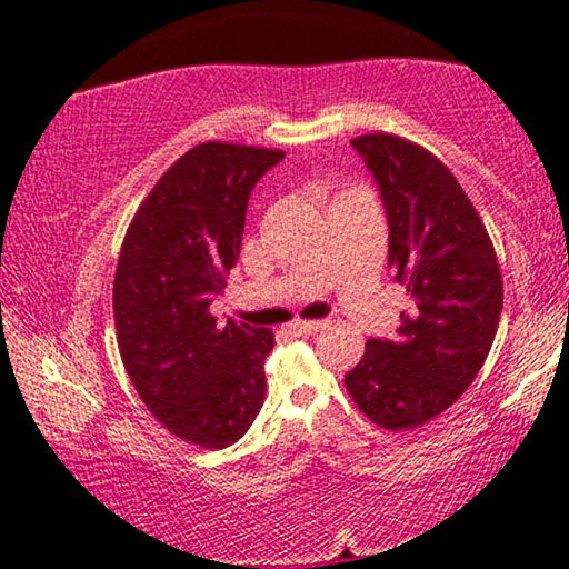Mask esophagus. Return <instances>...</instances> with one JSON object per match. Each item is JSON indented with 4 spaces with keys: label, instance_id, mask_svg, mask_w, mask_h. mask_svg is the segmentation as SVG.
<instances>
[{
    "label": "esophagus",
    "instance_id": "esophagus-1",
    "mask_svg": "<svg viewBox=\"0 0 569 569\" xmlns=\"http://www.w3.org/2000/svg\"><path fill=\"white\" fill-rule=\"evenodd\" d=\"M326 326H329V321H296V323H291V331L296 336H311L316 331L326 329Z\"/></svg>",
    "mask_w": 569,
    "mask_h": 569
}]
</instances>
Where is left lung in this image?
Segmentation results:
<instances>
[{
    "label": "left lung",
    "instance_id": "left-lung-1",
    "mask_svg": "<svg viewBox=\"0 0 569 569\" xmlns=\"http://www.w3.org/2000/svg\"><path fill=\"white\" fill-rule=\"evenodd\" d=\"M377 180L389 268L409 293L393 339H369L346 373L351 399L391 431L449 409L485 363L502 313V273L475 206L439 158L389 132L351 140Z\"/></svg>",
    "mask_w": 569,
    "mask_h": 569
}]
</instances>
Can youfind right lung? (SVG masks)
Wrapping results in <instances>:
<instances>
[{"instance_id":"right-lung-1","label":"right lung","mask_w":569,"mask_h":569,"mask_svg":"<svg viewBox=\"0 0 569 569\" xmlns=\"http://www.w3.org/2000/svg\"><path fill=\"white\" fill-rule=\"evenodd\" d=\"M283 158L196 146L156 182L122 240L112 311L124 371L170 435L203 449L243 437L266 399L273 331L220 326L210 303L238 263L250 190Z\"/></svg>"}]
</instances>
